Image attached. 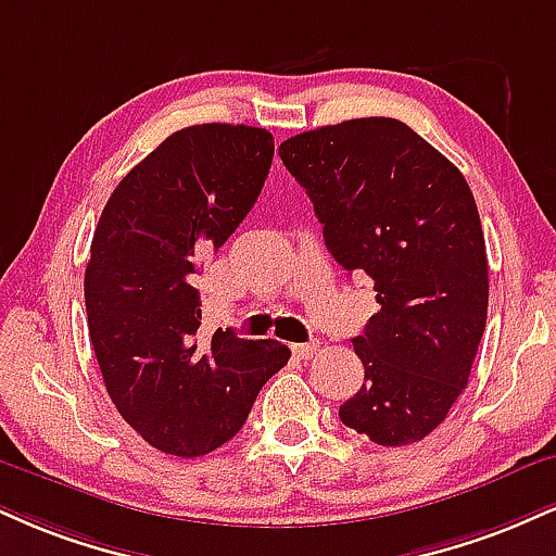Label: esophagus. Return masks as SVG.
Returning <instances> with one entry per match:
<instances>
[{"label":"esophagus","instance_id":"1","mask_svg":"<svg viewBox=\"0 0 556 556\" xmlns=\"http://www.w3.org/2000/svg\"><path fill=\"white\" fill-rule=\"evenodd\" d=\"M318 352V342H307V344H292V354L298 359H311L313 354Z\"/></svg>","mask_w":556,"mask_h":556}]
</instances>
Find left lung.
Instances as JSON below:
<instances>
[{
    "label": "left lung",
    "mask_w": 556,
    "mask_h": 556,
    "mask_svg": "<svg viewBox=\"0 0 556 556\" xmlns=\"http://www.w3.org/2000/svg\"><path fill=\"white\" fill-rule=\"evenodd\" d=\"M331 256L376 282L380 311L352 339L365 383L339 419L372 443L427 438L456 404L486 324V249L473 193L399 118H352L279 144Z\"/></svg>",
    "instance_id": "1"
}]
</instances>
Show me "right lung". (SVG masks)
<instances>
[{
  "instance_id": "add662e5",
  "label": "right lung",
  "mask_w": 556,
  "mask_h": 556,
  "mask_svg": "<svg viewBox=\"0 0 556 556\" xmlns=\"http://www.w3.org/2000/svg\"><path fill=\"white\" fill-rule=\"evenodd\" d=\"M266 129L199 124L170 134L122 178L85 269L87 329L105 391L157 451L197 458L236 438L290 350L230 329L199 339L193 287L204 256L236 232L269 176Z\"/></svg>"
}]
</instances>
